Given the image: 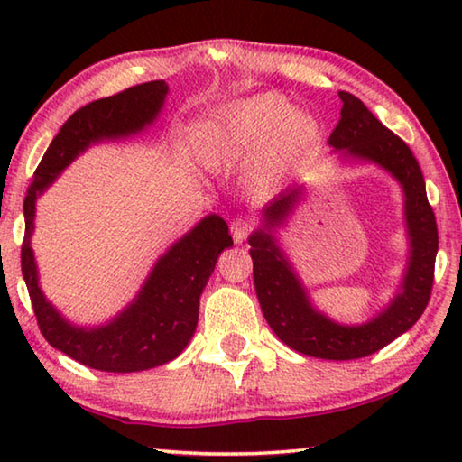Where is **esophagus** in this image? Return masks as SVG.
<instances>
[{"instance_id":"1","label":"esophagus","mask_w":462,"mask_h":462,"mask_svg":"<svg viewBox=\"0 0 462 462\" xmlns=\"http://www.w3.org/2000/svg\"><path fill=\"white\" fill-rule=\"evenodd\" d=\"M230 230H232L234 242H236V245H242V242L248 238V234L253 232V222L246 220V217H236V220L230 224Z\"/></svg>"}]
</instances>
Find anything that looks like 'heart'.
Instances as JSON below:
<instances>
[{"instance_id":"1","label":"heart","mask_w":462,"mask_h":462,"mask_svg":"<svg viewBox=\"0 0 462 462\" xmlns=\"http://www.w3.org/2000/svg\"><path fill=\"white\" fill-rule=\"evenodd\" d=\"M322 140V124L311 112L289 106L281 93L267 91L230 106L209 132L206 154L217 165L254 161L250 185L256 193L275 187Z\"/></svg>"}]
</instances>
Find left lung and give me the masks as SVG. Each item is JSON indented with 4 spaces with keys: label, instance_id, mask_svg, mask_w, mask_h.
Instances as JSON below:
<instances>
[{
    "label": "left lung",
    "instance_id": "8db88e82",
    "mask_svg": "<svg viewBox=\"0 0 462 462\" xmlns=\"http://www.w3.org/2000/svg\"><path fill=\"white\" fill-rule=\"evenodd\" d=\"M338 96L342 99L340 122L332 130L328 144L344 152L346 159L374 162L385 169L400 181L405 195L410 261L402 289L385 310L358 326L336 324L314 310L306 287L273 236V230L283 226L300 203L303 185L289 187L269 203L263 212V226L253 232L248 245L253 246L250 256L256 297L271 330L301 355L326 361H353L387 346L424 314L434 283L438 228L432 206L428 203L424 175L410 146L383 126L353 93L338 91Z\"/></svg>",
    "mask_w": 462,
    "mask_h": 462
}]
</instances>
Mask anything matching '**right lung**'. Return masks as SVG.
<instances>
[{
	"label": "right lung",
	"mask_w": 462,
	"mask_h": 462,
	"mask_svg": "<svg viewBox=\"0 0 462 462\" xmlns=\"http://www.w3.org/2000/svg\"><path fill=\"white\" fill-rule=\"evenodd\" d=\"M167 91L165 81H148L77 109L52 138L24 199L22 275L38 328L51 346L89 369L136 373L154 369L181 355L198 326L203 287L214 273L217 256L232 246L228 224L216 214L206 216L156 261L134 301L112 322L97 328L69 324L38 285L36 261L30 246L38 195H42L85 148L99 140L132 136L152 124L165 104Z\"/></svg>",
	"instance_id": "add662e5"
}]
</instances>
